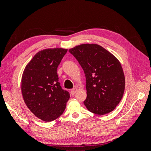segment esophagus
<instances>
[{
    "mask_svg": "<svg viewBox=\"0 0 151 151\" xmlns=\"http://www.w3.org/2000/svg\"><path fill=\"white\" fill-rule=\"evenodd\" d=\"M78 91V88L77 87H75V88H73V89H71V93L72 94V95H74L76 93V92H77Z\"/></svg>",
    "mask_w": 151,
    "mask_h": 151,
    "instance_id": "esophagus-1",
    "label": "esophagus"
}]
</instances>
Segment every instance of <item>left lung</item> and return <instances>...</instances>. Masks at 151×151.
I'll use <instances>...</instances> for the list:
<instances>
[{"instance_id":"1","label":"left lung","mask_w":151,"mask_h":151,"mask_svg":"<svg viewBox=\"0 0 151 151\" xmlns=\"http://www.w3.org/2000/svg\"><path fill=\"white\" fill-rule=\"evenodd\" d=\"M69 51L77 59L86 77L84 104L91 112L104 115L120 102L125 88V77L119 61L97 44H82Z\"/></svg>"}]
</instances>
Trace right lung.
I'll return each instance as SVG.
<instances>
[{"label":"right lung","mask_w":151,"mask_h":151,"mask_svg":"<svg viewBox=\"0 0 151 151\" xmlns=\"http://www.w3.org/2000/svg\"><path fill=\"white\" fill-rule=\"evenodd\" d=\"M67 49H46L38 51L24 68L21 91L27 106L41 120L51 122L63 114L69 92L61 88L57 69Z\"/></svg>","instance_id":"add662e5"}]
</instances>
